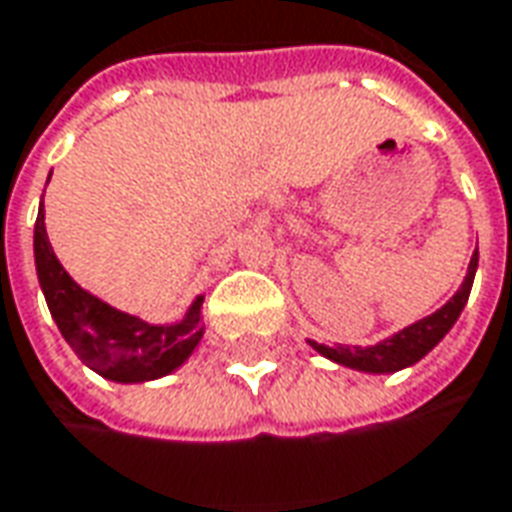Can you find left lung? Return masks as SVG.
<instances>
[{"instance_id":"8db88e82","label":"left lung","mask_w":512,"mask_h":512,"mask_svg":"<svg viewBox=\"0 0 512 512\" xmlns=\"http://www.w3.org/2000/svg\"><path fill=\"white\" fill-rule=\"evenodd\" d=\"M477 264H479V253L474 250V256H471V264H468V273H465V281L460 290L454 292V298H451L446 306H440L435 315L424 317V320H415L412 326L407 329H401L393 337H387L382 343L368 345V348H362V345H317L309 340V345L320 351L323 357H329L331 362H337V365H345V368H354V370H365V373H396L401 368H410L415 365L418 359H424L435 345L449 334V329L457 323V317L463 312L465 301H468V295H471V284H474V273H477Z\"/></svg>"}]
</instances>
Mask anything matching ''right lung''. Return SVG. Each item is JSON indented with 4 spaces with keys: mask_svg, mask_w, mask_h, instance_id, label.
Returning <instances> with one entry per match:
<instances>
[{
    "mask_svg": "<svg viewBox=\"0 0 512 512\" xmlns=\"http://www.w3.org/2000/svg\"><path fill=\"white\" fill-rule=\"evenodd\" d=\"M35 270L44 290L47 306L63 340L86 362L88 368L111 382H150L181 368L203 337L200 306L197 298L181 323L153 326L139 317L125 315L114 306L102 303L91 292L77 287L72 276L63 270L55 250L49 245L44 228V203L35 220Z\"/></svg>",
    "mask_w": 512,
    "mask_h": 512,
    "instance_id": "1",
    "label": "right lung"
}]
</instances>
